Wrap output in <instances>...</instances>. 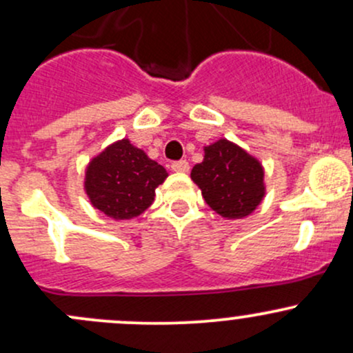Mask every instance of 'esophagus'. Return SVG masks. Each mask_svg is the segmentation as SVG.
<instances>
[{
    "mask_svg": "<svg viewBox=\"0 0 353 353\" xmlns=\"http://www.w3.org/2000/svg\"><path fill=\"white\" fill-rule=\"evenodd\" d=\"M174 172H188L189 170V162L188 161H176L170 164Z\"/></svg>",
    "mask_w": 353,
    "mask_h": 353,
    "instance_id": "esophagus-1",
    "label": "esophagus"
}]
</instances>
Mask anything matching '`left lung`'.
<instances>
[{"label": "left lung", "instance_id": "left-lung-1", "mask_svg": "<svg viewBox=\"0 0 353 353\" xmlns=\"http://www.w3.org/2000/svg\"><path fill=\"white\" fill-rule=\"evenodd\" d=\"M191 177L208 206L223 218H245L265 196L261 164L224 139L204 149V161Z\"/></svg>", "mask_w": 353, "mask_h": 353}]
</instances>
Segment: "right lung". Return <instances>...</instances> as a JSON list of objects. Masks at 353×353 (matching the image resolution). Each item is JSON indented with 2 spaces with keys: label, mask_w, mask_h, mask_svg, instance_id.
Masks as SVG:
<instances>
[{
  "label": "right lung",
  "mask_w": 353,
  "mask_h": 353,
  "mask_svg": "<svg viewBox=\"0 0 353 353\" xmlns=\"http://www.w3.org/2000/svg\"><path fill=\"white\" fill-rule=\"evenodd\" d=\"M168 172L127 139L107 147L87 169L85 189L92 204L114 219H130L152 204Z\"/></svg>",
  "instance_id": "1"
}]
</instances>
